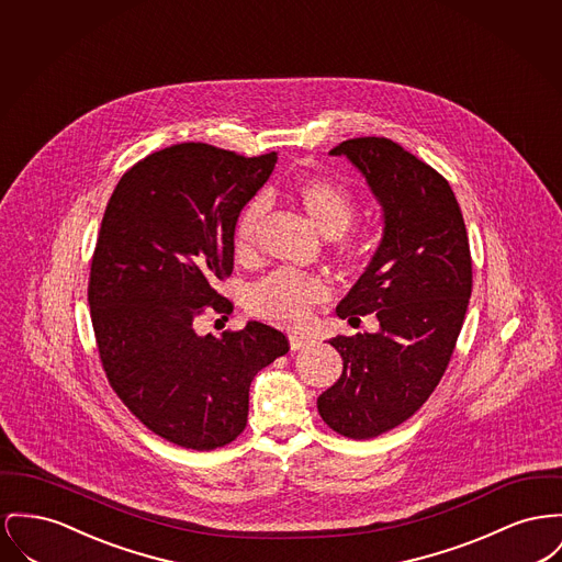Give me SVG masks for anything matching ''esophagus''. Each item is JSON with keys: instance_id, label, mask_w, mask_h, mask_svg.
<instances>
[{"instance_id": "1", "label": "esophagus", "mask_w": 562, "mask_h": 562, "mask_svg": "<svg viewBox=\"0 0 562 562\" xmlns=\"http://www.w3.org/2000/svg\"><path fill=\"white\" fill-rule=\"evenodd\" d=\"M289 341H291V350H303L305 346L312 344V337L299 335V333H291V335H289Z\"/></svg>"}]
</instances>
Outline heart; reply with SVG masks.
Returning a JSON list of instances; mask_svg holds the SVG:
<instances>
[{
  "label": "heart",
  "mask_w": 562,
  "mask_h": 562,
  "mask_svg": "<svg viewBox=\"0 0 562 562\" xmlns=\"http://www.w3.org/2000/svg\"><path fill=\"white\" fill-rule=\"evenodd\" d=\"M291 198L327 237H337L341 255H355L357 244L346 235L359 214V199L341 182L329 176H301L291 184ZM263 199H250L237 214L233 227V246L237 255L255 248L257 229L263 216ZM327 297L323 278L295 269H276L263 278L248 297V310L282 327H299L307 321L312 307Z\"/></svg>",
  "instance_id": "obj_1"
}]
</instances>
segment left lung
Returning a JSON list of instances; mask_svg holds the SVG:
<instances>
[{
	"instance_id": "left-lung-1",
	"label": "left lung",
	"mask_w": 562,
	"mask_h": 562,
	"mask_svg": "<svg viewBox=\"0 0 562 562\" xmlns=\"http://www.w3.org/2000/svg\"><path fill=\"white\" fill-rule=\"evenodd\" d=\"M330 155L363 171L384 237L337 316L375 314L380 333L337 335L341 378L318 396L330 429L371 439L414 416L452 359L473 286L461 207L448 180L389 137H352Z\"/></svg>"
}]
</instances>
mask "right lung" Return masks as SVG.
I'll return each instance as SVG.
<instances>
[{"instance_id":"right-lung-1","label":"right lung","mask_w":562,"mask_h":562,"mask_svg":"<svg viewBox=\"0 0 562 562\" xmlns=\"http://www.w3.org/2000/svg\"><path fill=\"white\" fill-rule=\"evenodd\" d=\"M276 161L173 144L130 167L105 205L89 276L101 367L133 416L176 446L232 443L250 382L291 348L263 323L195 330L205 312H233L216 286L232 276L235 218Z\"/></svg>"}]
</instances>
